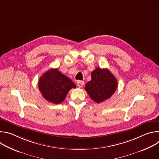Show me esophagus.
Returning <instances> with one entry per match:
<instances>
[{
  "label": "esophagus",
  "mask_w": 159,
  "mask_h": 159,
  "mask_svg": "<svg viewBox=\"0 0 159 159\" xmlns=\"http://www.w3.org/2000/svg\"><path fill=\"white\" fill-rule=\"evenodd\" d=\"M77 86H78L79 87L81 88V87H82L84 86V81H78V82H77Z\"/></svg>",
  "instance_id": "34e87169"
}]
</instances>
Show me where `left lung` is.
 Here are the masks:
<instances>
[{"mask_svg":"<svg viewBox=\"0 0 159 159\" xmlns=\"http://www.w3.org/2000/svg\"><path fill=\"white\" fill-rule=\"evenodd\" d=\"M118 87V81L109 70L101 68L91 73V80L85 85L86 92L94 102L101 103L112 96Z\"/></svg>","mask_w":159,"mask_h":159,"instance_id":"1","label":"left lung"}]
</instances>
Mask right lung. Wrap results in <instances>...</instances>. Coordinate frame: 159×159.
Segmentation results:
<instances>
[{"mask_svg":"<svg viewBox=\"0 0 159 159\" xmlns=\"http://www.w3.org/2000/svg\"><path fill=\"white\" fill-rule=\"evenodd\" d=\"M76 85L58 69H51L43 74L38 81V88L47 101L59 104L63 102L68 93Z\"/></svg>","mask_w":159,"mask_h":159,"instance_id":"1","label":"right lung"}]
</instances>
